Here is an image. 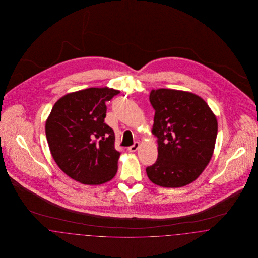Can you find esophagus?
Wrapping results in <instances>:
<instances>
[{"mask_svg": "<svg viewBox=\"0 0 258 258\" xmlns=\"http://www.w3.org/2000/svg\"><path fill=\"white\" fill-rule=\"evenodd\" d=\"M138 148H139V142H135L134 143V145H132L131 147H128V152H135V151H137L138 150Z\"/></svg>", "mask_w": 258, "mask_h": 258, "instance_id": "obj_1", "label": "esophagus"}]
</instances>
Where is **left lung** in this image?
Wrapping results in <instances>:
<instances>
[{"label":"left lung","instance_id":"8db88e82","mask_svg":"<svg viewBox=\"0 0 258 258\" xmlns=\"http://www.w3.org/2000/svg\"><path fill=\"white\" fill-rule=\"evenodd\" d=\"M152 133L158 138V160L146 168L149 179L164 187L192 183L211 160L218 122L208 104L197 95L171 89L153 90Z\"/></svg>","mask_w":258,"mask_h":258}]
</instances>
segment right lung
Returning a JSON list of instances; mask_svg holds the SVG:
<instances>
[{
	"label": "right lung",
	"instance_id": "add662e5",
	"mask_svg": "<svg viewBox=\"0 0 258 258\" xmlns=\"http://www.w3.org/2000/svg\"><path fill=\"white\" fill-rule=\"evenodd\" d=\"M119 93L89 88L63 96L51 110L45 123L51 155L77 182L104 184L117 173L121 153L115 149V134L104 118L105 102Z\"/></svg>",
	"mask_w": 258,
	"mask_h": 258
}]
</instances>
